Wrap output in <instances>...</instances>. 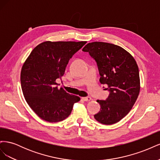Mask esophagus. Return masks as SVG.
Here are the masks:
<instances>
[{
  "instance_id": "34e87169",
  "label": "esophagus",
  "mask_w": 160,
  "mask_h": 160,
  "mask_svg": "<svg viewBox=\"0 0 160 160\" xmlns=\"http://www.w3.org/2000/svg\"><path fill=\"white\" fill-rule=\"evenodd\" d=\"M81 99L84 101H89L91 100V98L90 97H85V98H82Z\"/></svg>"
}]
</instances>
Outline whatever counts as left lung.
<instances>
[{"instance_id":"obj_1","label":"left lung","mask_w":160,"mask_h":160,"mask_svg":"<svg viewBox=\"0 0 160 160\" xmlns=\"http://www.w3.org/2000/svg\"><path fill=\"white\" fill-rule=\"evenodd\" d=\"M83 51L95 60L100 83L105 84V89L110 92L105 101L97 100L101 108L94 118L104 125L117 123L128 114L138 98L140 79L137 62L123 48L111 43L89 42Z\"/></svg>"}]
</instances>
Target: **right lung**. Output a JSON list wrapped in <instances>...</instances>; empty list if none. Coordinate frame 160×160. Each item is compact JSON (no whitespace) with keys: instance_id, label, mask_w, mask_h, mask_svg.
<instances>
[{"instance_id":"1","label":"right lung","mask_w":160,"mask_h":160,"mask_svg":"<svg viewBox=\"0 0 160 160\" xmlns=\"http://www.w3.org/2000/svg\"><path fill=\"white\" fill-rule=\"evenodd\" d=\"M87 41H45L38 45L24 62L21 72L22 93L38 117L59 122L71 114L80 98L57 88L56 80L63 76L67 65Z\"/></svg>"}]
</instances>
